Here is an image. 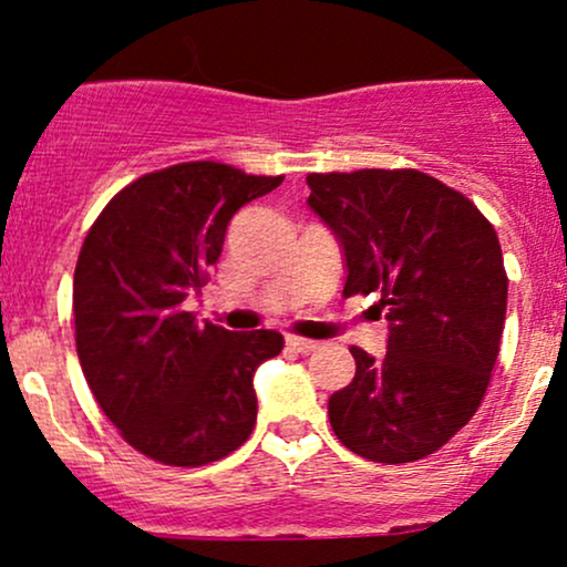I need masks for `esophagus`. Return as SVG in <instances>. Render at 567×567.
<instances>
[{
	"label": "esophagus",
	"mask_w": 567,
	"mask_h": 567,
	"mask_svg": "<svg viewBox=\"0 0 567 567\" xmlns=\"http://www.w3.org/2000/svg\"><path fill=\"white\" fill-rule=\"evenodd\" d=\"M288 347L296 349L298 354H311V351L320 349V343L309 341V338H296V336H290V338H288Z\"/></svg>",
	"instance_id": "34e87169"
}]
</instances>
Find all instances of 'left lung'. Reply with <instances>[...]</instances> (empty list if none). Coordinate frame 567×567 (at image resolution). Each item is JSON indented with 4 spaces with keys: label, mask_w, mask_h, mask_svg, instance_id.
<instances>
[{
    "label": "left lung",
    "mask_w": 567,
    "mask_h": 567,
    "mask_svg": "<svg viewBox=\"0 0 567 567\" xmlns=\"http://www.w3.org/2000/svg\"><path fill=\"white\" fill-rule=\"evenodd\" d=\"M306 205L347 261L343 296H381V360L328 400L336 437L362 458L408 464L440 451L483 402L506 320L496 229L455 188L419 171L311 173Z\"/></svg>",
    "instance_id": "obj_1"
}]
</instances>
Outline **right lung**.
Returning a JSON list of instances; mask_svg holds the SVG:
<instances>
[{"label": "right lung", "instance_id": "right-lung-1", "mask_svg": "<svg viewBox=\"0 0 567 567\" xmlns=\"http://www.w3.org/2000/svg\"><path fill=\"white\" fill-rule=\"evenodd\" d=\"M279 184L282 175L184 162L122 188L84 237L74 271L82 373L122 437L159 464H210L256 426L252 375L282 351V336L202 324L184 301L210 277L234 213Z\"/></svg>", "mask_w": 567, "mask_h": 567}]
</instances>
